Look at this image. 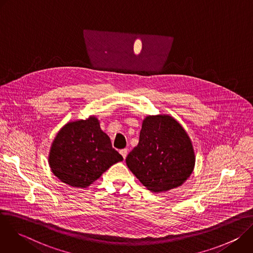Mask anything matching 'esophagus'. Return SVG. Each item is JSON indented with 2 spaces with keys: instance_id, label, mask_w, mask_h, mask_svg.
I'll list each match as a JSON object with an SVG mask.
<instances>
[{
  "instance_id": "1",
  "label": "esophagus",
  "mask_w": 253,
  "mask_h": 253,
  "mask_svg": "<svg viewBox=\"0 0 253 253\" xmlns=\"http://www.w3.org/2000/svg\"><path fill=\"white\" fill-rule=\"evenodd\" d=\"M120 154L122 155V157L125 159L126 158V156H127V154H128V149H122V150H120Z\"/></svg>"
}]
</instances>
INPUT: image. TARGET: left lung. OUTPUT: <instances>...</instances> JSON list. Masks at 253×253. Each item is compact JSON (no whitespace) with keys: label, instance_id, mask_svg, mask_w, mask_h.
I'll return each mask as SVG.
<instances>
[{"label":"left lung","instance_id":"left-lung-1","mask_svg":"<svg viewBox=\"0 0 253 253\" xmlns=\"http://www.w3.org/2000/svg\"><path fill=\"white\" fill-rule=\"evenodd\" d=\"M126 164L148 190L165 192L185 182L193 171L195 155L187 133L174 118L148 116Z\"/></svg>","mask_w":253,"mask_h":253}]
</instances>
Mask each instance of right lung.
<instances>
[{
  "label": "right lung",
  "instance_id": "1",
  "mask_svg": "<svg viewBox=\"0 0 253 253\" xmlns=\"http://www.w3.org/2000/svg\"><path fill=\"white\" fill-rule=\"evenodd\" d=\"M122 160L94 116L66 124L53 141L49 155L54 175L77 188H86Z\"/></svg>",
  "mask_w": 253,
  "mask_h": 253
}]
</instances>
